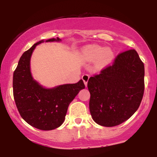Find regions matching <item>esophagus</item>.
<instances>
[{
  "instance_id": "esophagus-1",
  "label": "esophagus",
  "mask_w": 157,
  "mask_h": 157,
  "mask_svg": "<svg viewBox=\"0 0 157 157\" xmlns=\"http://www.w3.org/2000/svg\"><path fill=\"white\" fill-rule=\"evenodd\" d=\"M89 75H87V74H84V75L82 76V80H83V82H84V83H85V86H87L88 81H89Z\"/></svg>"
}]
</instances>
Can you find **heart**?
Instances as JSON below:
<instances>
[{
  "label": "heart",
  "instance_id": "b5f03b06",
  "mask_svg": "<svg viewBox=\"0 0 157 157\" xmlns=\"http://www.w3.org/2000/svg\"><path fill=\"white\" fill-rule=\"evenodd\" d=\"M84 55L89 60H97L99 67H105L109 65L113 58V52L109 48H104L100 46H92L86 48Z\"/></svg>",
  "mask_w": 157,
  "mask_h": 157
}]
</instances>
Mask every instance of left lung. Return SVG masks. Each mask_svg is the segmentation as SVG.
Listing matches in <instances>:
<instances>
[{"instance_id": "obj_1", "label": "left lung", "mask_w": 157, "mask_h": 157, "mask_svg": "<svg viewBox=\"0 0 157 157\" xmlns=\"http://www.w3.org/2000/svg\"><path fill=\"white\" fill-rule=\"evenodd\" d=\"M145 67L135 49L121 52L113 64L91 77L88 89L94 121L105 127L122 123L140 107L145 90Z\"/></svg>"}]
</instances>
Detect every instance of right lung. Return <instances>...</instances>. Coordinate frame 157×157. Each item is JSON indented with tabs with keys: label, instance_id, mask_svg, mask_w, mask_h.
I'll use <instances>...</instances> for the list:
<instances>
[{
	"label": "right lung",
	"instance_id": "right-lung-1",
	"mask_svg": "<svg viewBox=\"0 0 157 157\" xmlns=\"http://www.w3.org/2000/svg\"><path fill=\"white\" fill-rule=\"evenodd\" d=\"M60 39H48L46 42ZM34 44L23 54L13 74V96L21 117L30 125L40 130L57 128L64 122L70 102L81 89L83 81L65 84L54 89H45L32 78L30 72V58L37 44Z\"/></svg>",
	"mask_w": 157,
	"mask_h": 157
}]
</instances>
